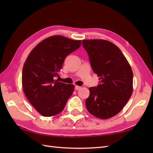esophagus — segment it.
<instances>
[{"label":"esophagus","mask_w":153,"mask_h":153,"mask_svg":"<svg viewBox=\"0 0 153 153\" xmlns=\"http://www.w3.org/2000/svg\"><path fill=\"white\" fill-rule=\"evenodd\" d=\"M75 90L78 91V90H80L81 89V87L80 86H78V85H75Z\"/></svg>","instance_id":"esophagus-1"}]
</instances>
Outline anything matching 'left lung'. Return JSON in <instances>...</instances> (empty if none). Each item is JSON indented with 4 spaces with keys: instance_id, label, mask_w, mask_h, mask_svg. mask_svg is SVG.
Masks as SVG:
<instances>
[{
    "instance_id": "obj_1",
    "label": "left lung",
    "mask_w": 153,
    "mask_h": 153,
    "mask_svg": "<svg viewBox=\"0 0 153 153\" xmlns=\"http://www.w3.org/2000/svg\"><path fill=\"white\" fill-rule=\"evenodd\" d=\"M93 71L100 84L89 88L85 106L96 117L109 119L117 115L133 92V71L116 45L104 39L82 40Z\"/></svg>"
}]
</instances>
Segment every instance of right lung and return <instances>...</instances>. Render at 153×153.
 <instances>
[{
	"label": "right lung",
	"instance_id": "obj_1",
	"mask_svg": "<svg viewBox=\"0 0 153 153\" xmlns=\"http://www.w3.org/2000/svg\"><path fill=\"white\" fill-rule=\"evenodd\" d=\"M81 40L55 35L37 45L27 57L22 70V85L30 104L44 117L61 112L75 89L55 80L64 59L80 47Z\"/></svg>",
	"mask_w": 153,
	"mask_h": 153
}]
</instances>
